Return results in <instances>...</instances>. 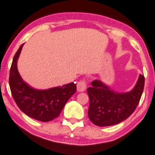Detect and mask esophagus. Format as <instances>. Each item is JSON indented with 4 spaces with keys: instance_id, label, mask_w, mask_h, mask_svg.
<instances>
[{
    "instance_id": "esophagus-1",
    "label": "esophagus",
    "mask_w": 155,
    "mask_h": 155,
    "mask_svg": "<svg viewBox=\"0 0 155 155\" xmlns=\"http://www.w3.org/2000/svg\"><path fill=\"white\" fill-rule=\"evenodd\" d=\"M86 89V82L85 80H81L77 84V90L78 92H83Z\"/></svg>"
}]
</instances>
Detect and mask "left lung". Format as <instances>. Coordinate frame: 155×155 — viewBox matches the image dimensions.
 Returning <instances> with one entry per match:
<instances>
[{
  "mask_svg": "<svg viewBox=\"0 0 155 155\" xmlns=\"http://www.w3.org/2000/svg\"><path fill=\"white\" fill-rule=\"evenodd\" d=\"M91 85L87 89L89 119L98 126H110L126 120L135 111L144 88V76L139 74L134 88L126 93L114 91L99 80L92 81Z\"/></svg>",
  "mask_w": 155,
  "mask_h": 155,
  "instance_id": "8db88e82",
  "label": "left lung"
}]
</instances>
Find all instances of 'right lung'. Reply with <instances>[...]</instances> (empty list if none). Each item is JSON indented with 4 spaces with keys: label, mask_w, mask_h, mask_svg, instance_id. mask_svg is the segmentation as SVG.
Masks as SVG:
<instances>
[{
    "label": "right lung",
    "mask_w": 155,
    "mask_h": 155,
    "mask_svg": "<svg viewBox=\"0 0 155 155\" xmlns=\"http://www.w3.org/2000/svg\"><path fill=\"white\" fill-rule=\"evenodd\" d=\"M23 45L14 55L10 69L9 85L12 96L18 107L29 117L41 122L53 120L76 92V84L71 83L45 90L30 87L23 81L17 70V60Z\"/></svg>",
    "instance_id": "right-lung-1"
}]
</instances>
